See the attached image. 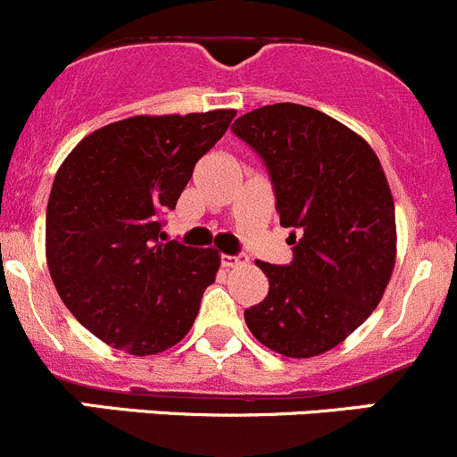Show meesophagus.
<instances>
[{
    "label": "esophagus",
    "instance_id": "34e87169",
    "mask_svg": "<svg viewBox=\"0 0 457 457\" xmlns=\"http://www.w3.org/2000/svg\"><path fill=\"white\" fill-rule=\"evenodd\" d=\"M246 264V255H222V266L227 269H235V266Z\"/></svg>",
    "mask_w": 457,
    "mask_h": 457
}]
</instances>
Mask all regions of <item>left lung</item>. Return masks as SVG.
Segmentation results:
<instances>
[{"mask_svg":"<svg viewBox=\"0 0 457 457\" xmlns=\"http://www.w3.org/2000/svg\"><path fill=\"white\" fill-rule=\"evenodd\" d=\"M269 170L293 260H257L269 295L244 311L248 331L287 358L345 342L380 304L395 264V206L373 148L333 117L273 104L230 126Z\"/></svg>","mask_w":457,"mask_h":457,"instance_id":"1","label":"left lung"}]
</instances>
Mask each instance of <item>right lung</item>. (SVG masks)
Instances as JSON below:
<instances>
[{
    "mask_svg": "<svg viewBox=\"0 0 457 457\" xmlns=\"http://www.w3.org/2000/svg\"><path fill=\"white\" fill-rule=\"evenodd\" d=\"M235 111L137 115L81 139L60 166L46 209L53 284L81 327L130 355L178 345L215 282L213 248L162 242L197 160Z\"/></svg>",
    "mask_w": 457,
    "mask_h": 457,
    "instance_id": "1",
    "label": "right lung"
}]
</instances>
